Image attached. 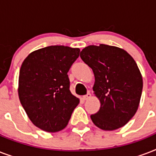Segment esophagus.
<instances>
[{"label": "esophagus", "instance_id": "1", "mask_svg": "<svg viewBox=\"0 0 156 156\" xmlns=\"http://www.w3.org/2000/svg\"><path fill=\"white\" fill-rule=\"evenodd\" d=\"M90 97H91V95H90V93H88V94H87V95H83V99L84 100H89Z\"/></svg>", "mask_w": 156, "mask_h": 156}]
</instances>
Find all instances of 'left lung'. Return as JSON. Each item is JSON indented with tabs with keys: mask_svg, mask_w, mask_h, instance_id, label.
I'll use <instances>...</instances> for the list:
<instances>
[{
	"mask_svg": "<svg viewBox=\"0 0 156 156\" xmlns=\"http://www.w3.org/2000/svg\"><path fill=\"white\" fill-rule=\"evenodd\" d=\"M80 57L95 75L94 95L100 108L90 116L103 130H115L128 123L138 110L143 90V76L126 50L115 46L90 45Z\"/></svg>",
	"mask_w": 156,
	"mask_h": 156,
	"instance_id": "left-lung-1",
	"label": "left lung"
}]
</instances>
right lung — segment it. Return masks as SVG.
<instances>
[{
    "label": "right lung",
    "instance_id": "obj_1",
    "mask_svg": "<svg viewBox=\"0 0 156 156\" xmlns=\"http://www.w3.org/2000/svg\"><path fill=\"white\" fill-rule=\"evenodd\" d=\"M79 52L67 46H48L30 52L22 64L19 100L30 121L42 130H62L79 104L69 90L67 74Z\"/></svg>",
    "mask_w": 156,
    "mask_h": 156
}]
</instances>
